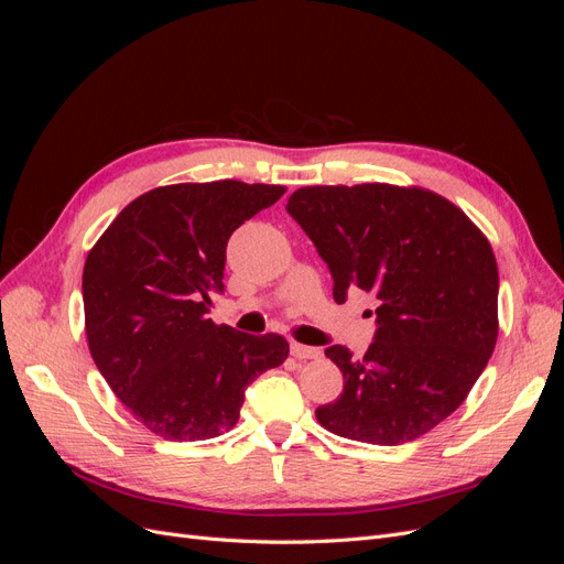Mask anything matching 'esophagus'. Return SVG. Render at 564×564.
<instances>
[{"label":"esophagus","mask_w":564,"mask_h":564,"mask_svg":"<svg viewBox=\"0 0 564 564\" xmlns=\"http://www.w3.org/2000/svg\"><path fill=\"white\" fill-rule=\"evenodd\" d=\"M292 355L296 357V360H317L322 352H319V348H313V346L292 344Z\"/></svg>","instance_id":"esophagus-1"}]
</instances>
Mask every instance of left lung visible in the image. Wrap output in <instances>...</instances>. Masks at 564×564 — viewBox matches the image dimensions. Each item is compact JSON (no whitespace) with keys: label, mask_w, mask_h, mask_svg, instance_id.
Here are the masks:
<instances>
[{"label":"left lung","mask_w":564,"mask_h":564,"mask_svg":"<svg viewBox=\"0 0 564 564\" xmlns=\"http://www.w3.org/2000/svg\"><path fill=\"white\" fill-rule=\"evenodd\" d=\"M286 212L327 263L336 303L357 289L377 299L362 357L324 350L344 392L315 409L317 421L386 447L425 435L466 400L497 346L499 270L487 237L449 199L388 183L299 187Z\"/></svg>","instance_id":"1"}]
</instances>
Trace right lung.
<instances>
[{
    "mask_svg": "<svg viewBox=\"0 0 564 564\" xmlns=\"http://www.w3.org/2000/svg\"><path fill=\"white\" fill-rule=\"evenodd\" d=\"M286 187L242 181L155 187L119 212L87 256L84 324L98 371L148 431L172 442L228 433L247 386L280 367V334L214 324L226 247Z\"/></svg>",
    "mask_w": 564,
    "mask_h": 564,
    "instance_id": "right-lung-1",
    "label": "right lung"
}]
</instances>
